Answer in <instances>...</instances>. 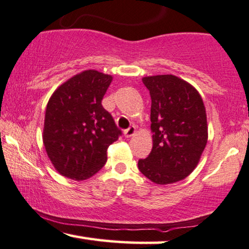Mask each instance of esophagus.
Wrapping results in <instances>:
<instances>
[{
  "instance_id": "34e87169",
  "label": "esophagus",
  "mask_w": 249,
  "mask_h": 249,
  "mask_svg": "<svg viewBox=\"0 0 249 249\" xmlns=\"http://www.w3.org/2000/svg\"><path fill=\"white\" fill-rule=\"evenodd\" d=\"M124 137L125 138H130L132 137L136 134V127L135 125H131V127H129L128 129H125V130L124 131Z\"/></svg>"
}]
</instances>
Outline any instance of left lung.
<instances>
[{
	"instance_id": "obj_1",
	"label": "left lung",
	"mask_w": 249,
	"mask_h": 249,
	"mask_svg": "<svg viewBox=\"0 0 249 249\" xmlns=\"http://www.w3.org/2000/svg\"><path fill=\"white\" fill-rule=\"evenodd\" d=\"M151 95L152 152L138 169L158 185L178 182L198 164L207 144L203 98L194 86L173 74L142 78Z\"/></svg>"
}]
</instances>
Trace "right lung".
<instances>
[{"instance_id":"obj_1","label":"right lung","mask_w":249,"mask_h":249,"mask_svg":"<svg viewBox=\"0 0 249 249\" xmlns=\"http://www.w3.org/2000/svg\"><path fill=\"white\" fill-rule=\"evenodd\" d=\"M112 76L85 70L55 89L47 103L43 142L60 175L86 180L103 168L121 130L102 107Z\"/></svg>"}]
</instances>
